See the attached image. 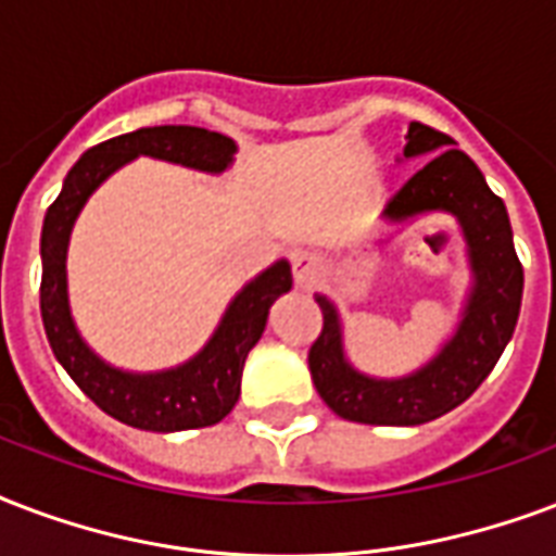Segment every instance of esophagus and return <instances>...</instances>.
I'll return each mask as SVG.
<instances>
[{
    "mask_svg": "<svg viewBox=\"0 0 556 556\" xmlns=\"http://www.w3.org/2000/svg\"><path fill=\"white\" fill-rule=\"evenodd\" d=\"M291 268H294V282L300 288H312L317 286V279H320V270H324V265H320V256L317 253H294L291 256Z\"/></svg>",
    "mask_w": 556,
    "mask_h": 556,
    "instance_id": "obj_1",
    "label": "esophagus"
}]
</instances>
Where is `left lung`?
Wrapping results in <instances>:
<instances>
[{"instance_id":"1","label":"left lung","mask_w":556,"mask_h":556,"mask_svg":"<svg viewBox=\"0 0 556 556\" xmlns=\"http://www.w3.org/2000/svg\"><path fill=\"white\" fill-rule=\"evenodd\" d=\"M419 154L434 156L388 201V218L405 222L429 210L457 215L469 241L476 288L446 350L429 367L396 381L367 379L344 362L338 315L326 296H317L324 326L308 350V370L320 400L350 422L422 426L448 414L490 376L519 320L525 274L504 201L486 186L478 165L457 151L455 139L410 122L405 156Z\"/></svg>"}]
</instances>
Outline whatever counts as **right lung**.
<instances>
[{
    "mask_svg": "<svg viewBox=\"0 0 556 556\" xmlns=\"http://www.w3.org/2000/svg\"><path fill=\"white\" fill-rule=\"evenodd\" d=\"M139 154L201 172H222L236 154V142L206 127L160 125L113 137L80 156L42 222V326L58 362L104 414L142 431L203 429L222 422L239 402L244 358L265 332L270 303L291 288V268L288 262H277L260 279H253L232 300L203 353L177 370L134 376L96 358L72 326L66 303V244L75 215L96 186Z\"/></svg>",
    "mask_w": 556,
    "mask_h": 556,
    "instance_id": "add662e5",
    "label": "right lung"
}]
</instances>
